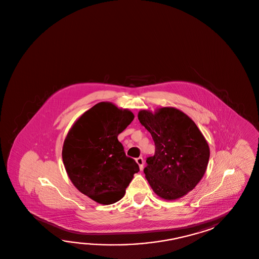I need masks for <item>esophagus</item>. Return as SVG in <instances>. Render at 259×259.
Masks as SVG:
<instances>
[{"mask_svg": "<svg viewBox=\"0 0 259 259\" xmlns=\"http://www.w3.org/2000/svg\"><path fill=\"white\" fill-rule=\"evenodd\" d=\"M136 161L139 165L140 170H143V169H144V159H143L142 157H139V158H137Z\"/></svg>", "mask_w": 259, "mask_h": 259, "instance_id": "esophagus-1", "label": "esophagus"}]
</instances>
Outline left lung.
Returning <instances> with one entry per match:
<instances>
[{
  "label": "left lung",
  "mask_w": 259,
  "mask_h": 259,
  "mask_svg": "<svg viewBox=\"0 0 259 259\" xmlns=\"http://www.w3.org/2000/svg\"><path fill=\"white\" fill-rule=\"evenodd\" d=\"M138 120L151 134L155 154L144 169L156 195L175 200L193 190L206 172L209 148L195 121L183 111L164 107L142 110Z\"/></svg>",
  "instance_id": "1"
}]
</instances>
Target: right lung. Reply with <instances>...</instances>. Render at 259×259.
<instances>
[{"instance_id":"1","label":"right lung","mask_w":259,"mask_h":259,"mask_svg":"<svg viewBox=\"0 0 259 259\" xmlns=\"http://www.w3.org/2000/svg\"><path fill=\"white\" fill-rule=\"evenodd\" d=\"M134 118L129 110L100 102L77 119L64 140L62 156L69 178L82 194L100 204L122 198L139 171L118 140Z\"/></svg>"}]
</instances>
